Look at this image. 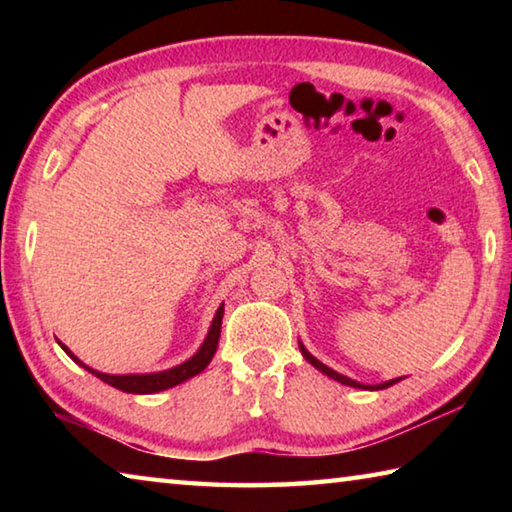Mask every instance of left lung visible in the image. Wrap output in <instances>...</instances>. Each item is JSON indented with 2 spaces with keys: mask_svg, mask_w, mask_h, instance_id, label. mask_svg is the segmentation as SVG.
<instances>
[{
  "mask_svg": "<svg viewBox=\"0 0 512 512\" xmlns=\"http://www.w3.org/2000/svg\"><path fill=\"white\" fill-rule=\"evenodd\" d=\"M300 352H302V357H305L311 366L314 368H318L320 372H323V375H327V377H332V379H336V381H341V384H345V386H352V388H368V391H381V388H388V386H393V384H397V381L400 379H391V381H384V384H375V386H368V384H359V381H354V379H350V377H345V375H339V372L336 370H332V368H327L325 363H320L314 354H309L307 352V348L305 345L300 343Z\"/></svg>",
  "mask_w": 512,
  "mask_h": 512,
  "instance_id": "obj_1",
  "label": "left lung"
}]
</instances>
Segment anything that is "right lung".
<instances>
[{
	"instance_id": "obj_1",
	"label": "right lung",
	"mask_w": 512,
	"mask_h": 512,
	"mask_svg": "<svg viewBox=\"0 0 512 512\" xmlns=\"http://www.w3.org/2000/svg\"><path fill=\"white\" fill-rule=\"evenodd\" d=\"M221 320H223V305L216 309L214 320L210 325V332H207L205 341L198 352L194 354L192 359H187L185 363H180V366H173L169 370H162V372H146V375H108V372H99L90 366H85V363L74 357V352L67 348V345L60 343V348H63L69 357H72L76 363H79L81 368H85L88 372H92L94 377H99L101 381H106V384L119 388V391L124 393H135V395H149V393H160V391H167L171 386H178L183 384V381L192 379L198 372H203L207 368V363L212 361L214 352H216V345H219V336H221Z\"/></svg>"
}]
</instances>
